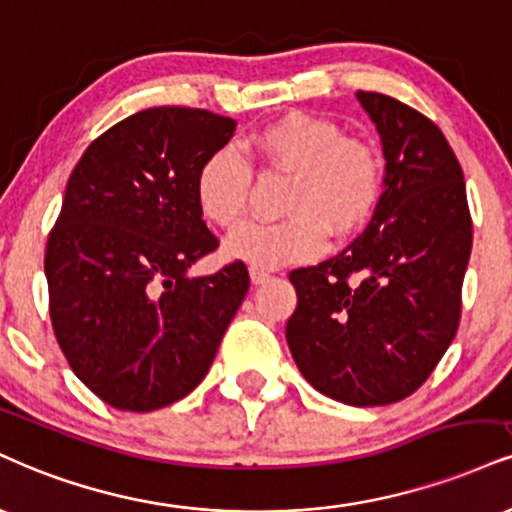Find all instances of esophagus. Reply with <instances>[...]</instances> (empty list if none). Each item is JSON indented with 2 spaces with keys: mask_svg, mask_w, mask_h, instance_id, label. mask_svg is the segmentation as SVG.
I'll use <instances>...</instances> for the list:
<instances>
[{
  "mask_svg": "<svg viewBox=\"0 0 512 512\" xmlns=\"http://www.w3.org/2000/svg\"><path fill=\"white\" fill-rule=\"evenodd\" d=\"M269 276H272V274L264 272V269H255V267H250V281L255 283V286H257V283H264V281H267Z\"/></svg>",
  "mask_w": 512,
  "mask_h": 512,
  "instance_id": "esophagus-1",
  "label": "esophagus"
}]
</instances>
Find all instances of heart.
Masks as SVG:
<instances>
[{
    "mask_svg": "<svg viewBox=\"0 0 512 512\" xmlns=\"http://www.w3.org/2000/svg\"><path fill=\"white\" fill-rule=\"evenodd\" d=\"M250 150L269 169L291 171L281 221L245 224L226 240L224 255L255 269L307 260L322 252L326 231L355 236L377 212L386 162L374 143L350 138L336 121L305 112L283 114L250 135ZM252 169L236 147L221 145L195 174V202L219 229H236L248 212Z\"/></svg>",
    "mask_w": 512,
    "mask_h": 512,
    "instance_id": "obj_1",
    "label": "heart"
}]
</instances>
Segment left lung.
I'll return each mask as SVG.
<instances>
[{
	"label": "left lung",
	"instance_id": "8db88e82",
	"mask_svg": "<svg viewBox=\"0 0 512 512\" xmlns=\"http://www.w3.org/2000/svg\"><path fill=\"white\" fill-rule=\"evenodd\" d=\"M357 100L381 135L384 197L346 250L288 276L298 307L286 341L319 393L369 408L415 393L451 346L472 217L441 128L381 92Z\"/></svg>",
	"mask_w": 512,
	"mask_h": 512
}]
</instances>
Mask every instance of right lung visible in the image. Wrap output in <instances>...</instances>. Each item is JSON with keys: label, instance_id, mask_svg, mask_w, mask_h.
<instances>
[{"label": "right lung", "instance_id": "add662e5", "mask_svg": "<svg viewBox=\"0 0 512 512\" xmlns=\"http://www.w3.org/2000/svg\"><path fill=\"white\" fill-rule=\"evenodd\" d=\"M233 131L207 109H143L92 140L69 178L45 252L49 317L76 377L116 410L188 396L248 293L243 262L186 274L219 248L195 174Z\"/></svg>", "mask_w": 512, "mask_h": 512}]
</instances>
